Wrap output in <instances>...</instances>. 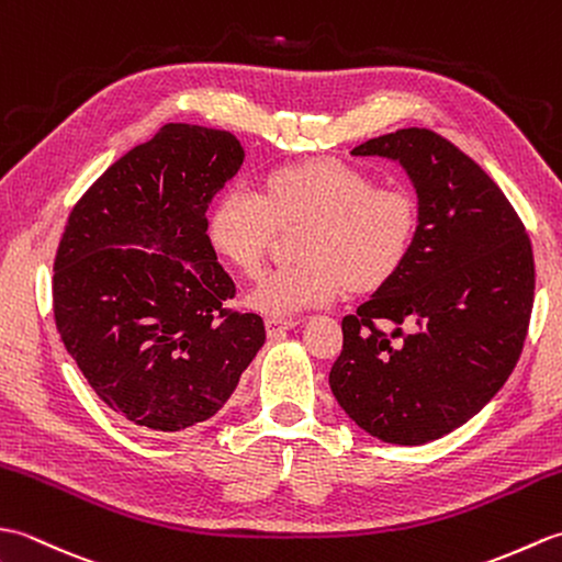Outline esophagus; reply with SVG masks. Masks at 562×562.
I'll use <instances>...</instances> for the list:
<instances>
[{"label": "esophagus", "mask_w": 562, "mask_h": 562, "mask_svg": "<svg viewBox=\"0 0 562 562\" xmlns=\"http://www.w3.org/2000/svg\"><path fill=\"white\" fill-rule=\"evenodd\" d=\"M296 324H300V321H296V318L268 316V318H266V330H268V336H270V338H278V336H282V333H284V330H290V328H294Z\"/></svg>", "instance_id": "esophagus-1"}]
</instances>
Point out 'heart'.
Instances as JSON below:
<instances>
[{
    "mask_svg": "<svg viewBox=\"0 0 562 562\" xmlns=\"http://www.w3.org/2000/svg\"><path fill=\"white\" fill-rule=\"evenodd\" d=\"M304 224L302 260L262 274L248 304L290 316L338 300L342 290H374L408 258L417 207L398 188H374L364 171L336 159L282 166L262 193L236 186L220 195L207 220L210 246L244 274H256L278 229Z\"/></svg>",
    "mask_w": 562,
    "mask_h": 562,
    "instance_id": "obj_1",
    "label": "heart"
}]
</instances>
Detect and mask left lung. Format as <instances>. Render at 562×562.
Segmentation results:
<instances>
[{"mask_svg":"<svg viewBox=\"0 0 562 562\" xmlns=\"http://www.w3.org/2000/svg\"><path fill=\"white\" fill-rule=\"evenodd\" d=\"M352 154L403 166L417 232L401 270L342 318L330 391L372 437L425 445L469 423L515 369L533 306L531 241L493 178L432 130H396Z\"/></svg>","mask_w":562,"mask_h":562,"instance_id":"left-lung-1","label":"left lung"}]
</instances>
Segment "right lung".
<instances>
[{
	"mask_svg": "<svg viewBox=\"0 0 562 562\" xmlns=\"http://www.w3.org/2000/svg\"><path fill=\"white\" fill-rule=\"evenodd\" d=\"M244 164L226 130L164 125L69 212L53 274L55 324L97 396L169 437L229 401L266 342L207 238L212 198Z\"/></svg>",
	"mask_w": 562,
	"mask_h": 562,
	"instance_id": "1",
	"label": "right lung"
}]
</instances>
